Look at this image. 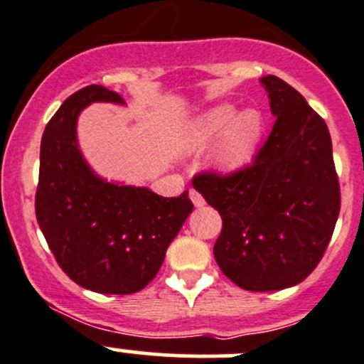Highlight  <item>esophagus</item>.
Instances as JSON below:
<instances>
[{
    "label": "esophagus",
    "instance_id": "obj_1",
    "mask_svg": "<svg viewBox=\"0 0 364 364\" xmlns=\"http://www.w3.org/2000/svg\"><path fill=\"white\" fill-rule=\"evenodd\" d=\"M190 199H192V203H193V205H196V208H203V205L205 204V200H204V197L200 196L199 192H197V190H190Z\"/></svg>",
    "mask_w": 364,
    "mask_h": 364
}]
</instances>
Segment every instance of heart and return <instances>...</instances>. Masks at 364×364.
<instances>
[{
	"mask_svg": "<svg viewBox=\"0 0 364 364\" xmlns=\"http://www.w3.org/2000/svg\"><path fill=\"white\" fill-rule=\"evenodd\" d=\"M262 116L253 109L237 112L230 104H220L197 114L179 135L183 153H199L208 148L209 165L220 174H236L255 159L262 137Z\"/></svg>",
	"mask_w": 364,
	"mask_h": 364,
	"instance_id": "b5f03b06",
	"label": "heart"
}]
</instances>
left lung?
<instances>
[{
  "label": "left lung",
  "instance_id": "8db88e82",
  "mask_svg": "<svg viewBox=\"0 0 364 364\" xmlns=\"http://www.w3.org/2000/svg\"><path fill=\"white\" fill-rule=\"evenodd\" d=\"M277 117L250 167L199 174L193 188L222 216L215 259L245 291L294 287L317 267L340 213L328 124L285 80L260 77Z\"/></svg>",
  "mask_w": 364,
  "mask_h": 364
}]
</instances>
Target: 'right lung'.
<instances>
[{
	"label": "right lung",
	"instance_id": "obj_1",
	"mask_svg": "<svg viewBox=\"0 0 364 364\" xmlns=\"http://www.w3.org/2000/svg\"><path fill=\"white\" fill-rule=\"evenodd\" d=\"M93 102L123 105L107 87H82L47 123L40 146L36 220L61 269L100 294H134L159 273L171 241L192 213L188 190L156 196L100 178L84 160L77 119Z\"/></svg>",
	"mask_w": 364,
	"mask_h": 364
}]
</instances>
